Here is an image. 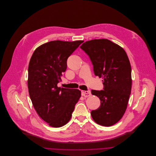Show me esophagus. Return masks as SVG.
Returning <instances> with one entry per match:
<instances>
[{
  "label": "esophagus",
  "mask_w": 156,
  "mask_h": 156,
  "mask_svg": "<svg viewBox=\"0 0 156 156\" xmlns=\"http://www.w3.org/2000/svg\"><path fill=\"white\" fill-rule=\"evenodd\" d=\"M82 95L84 97H88L91 95V91L90 90L88 91H82Z\"/></svg>",
  "instance_id": "esophagus-1"
}]
</instances>
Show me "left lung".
Masks as SVG:
<instances>
[{"instance_id":"1","label":"left lung","mask_w":156,"mask_h":156,"mask_svg":"<svg viewBox=\"0 0 156 156\" xmlns=\"http://www.w3.org/2000/svg\"><path fill=\"white\" fill-rule=\"evenodd\" d=\"M80 47L89 56L95 76L103 79V90H91L101 101L100 106L91 111V117L99 125L113 126L125 113L131 93L128 56L123 48L106 39L88 41Z\"/></svg>"}]
</instances>
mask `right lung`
Segmentation results:
<instances>
[{
    "label": "right lung",
    "instance_id": "add662e5",
    "mask_svg": "<svg viewBox=\"0 0 156 156\" xmlns=\"http://www.w3.org/2000/svg\"><path fill=\"white\" fill-rule=\"evenodd\" d=\"M83 42L50 41L37 47L30 58L27 79L29 97L38 115L51 127L66 125L81 97L78 89L57 85L67 68L68 57Z\"/></svg>",
    "mask_w": 156,
    "mask_h": 156
}]
</instances>
